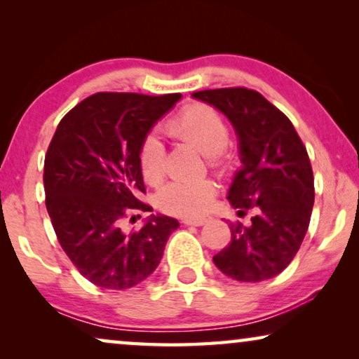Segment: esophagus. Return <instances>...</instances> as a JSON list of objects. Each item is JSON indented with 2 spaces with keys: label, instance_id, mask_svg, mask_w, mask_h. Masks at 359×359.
Segmentation results:
<instances>
[{
  "label": "esophagus",
  "instance_id": "esophagus-1",
  "mask_svg": "<svg viewBox=\"0 0 359 359\" xmlns=\"http://www.w3.org/2000/svg\"><path fill=\"white\" fill-rule=\"evenodd\" d=\"M184 225H196V227H201V225H204L208 222V219H183L181 220Z\"/></svg>",
  "mask_w": 359,
  "mask_h": 359
}]
</instances>
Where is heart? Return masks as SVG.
I'll use <instances>...</instances> for the list:
<instances>
[{"instance_id": "obj_1", "label": "heart", "mask_w": 359, "mask_h": 359, "mask_svg": "<svg viewBox=\"0 0 359 359\" xmlns=\"http://www.w3.org/2000/svg\"><path fill=\"white\" fill-rule=\"evenodd\" d=\"M168 130L208 155L210 168L225 173L230 155L225 147L230 140V127L219 111L204 102L186 106L168 122ZM166 150L156 134H147L139 147V166L149 183H156L165 175ZM217 184L209 178L175 180L160 189L158 205L168 214L198 217L212 205Z\"/></svg>"}]
</instances>
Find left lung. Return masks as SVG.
<instances>
[{
	"mask_svg": "<svg viewBox=\"0 0 359 359\" xmlns=\"http://www.w3.org/2000/svg\"><path fill=\"white\" fill-rule=\"evenodd\" d=\"M193 96L222 111L237 130L243 168L227 198L240 215L257 212L250 227L230 222L232 238L214 257L215 266L242 283L276 276L296 257L311 222L316 189L306 145L258 91L233 86Z\"/></svg>",
	"mask_w": 359,
	"mask_h": 359,
	"instance_id": "8db88e82",
	"label": "left lung"
}]
</instances>
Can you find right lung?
<instances>
[{"label": "right lung", "mask_w": 359, "mask_h": 359, "mask_svg": "<svg viewBox=\"0 0 359 359\" xmlns=\"http://www.w3.org/2000/svg\"><path fill=\"white\" fill-rule=\"evenodd\" d=\"M180 97L101 91L78 102L57 126L43 161L46 205L63 252L96 286L129 289L144 281L178 229V220L165 215H151L132 232L122 224L151 210L140 201L139 147Z\"/></svg>", "instance_id": "obj_1"}]
</instances>
